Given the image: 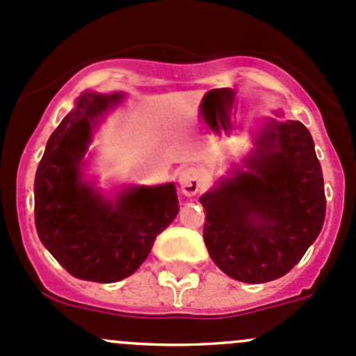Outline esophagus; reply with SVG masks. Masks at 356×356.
<instances>
[{
	"label": "esophagus",
	"instance_id": "1",
	"mask_svg": "<svg viewBox=\"0 0 356 356\" xmlns=\"http://www.w3.org/2000/svg\"><path fill=\"white\" fill-rule=\"evenodd\" d=\"M179 186H181V192L186 197H193L200 188H202V178H200L199 171L193 170V168H181L178 175Z\"/></svg>",
	"mask_w": 356,
	"mask_h": 356
}]
</instances>
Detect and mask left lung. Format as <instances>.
<instances>
[{
	"instance_id": "left-lung-1",
	"label": "left lung",
	"mask_w": 356,
	"mask_h": 356,
	"mask_svg": "<svg viewBox=\"0 0 356 356\" xmlns=\"http://www.w3.org/2000/svg\"><path fill=\"white\" fill-rule=\"evenodd\" d=\"M244 168L199 199L204 242L228 277L263 284L291 272L318 237L325 220L322 168L299 121H270Z\"/></svg>"
}]
</instances>
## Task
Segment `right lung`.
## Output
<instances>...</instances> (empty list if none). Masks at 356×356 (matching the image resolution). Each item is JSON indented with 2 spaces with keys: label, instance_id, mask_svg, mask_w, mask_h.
Wrapping results in <instances>:
<instances>
[{
  "label": "right lung",
  "instance_id": "1",
  "mask_svg": "<svg viewBox=\"0 0 356 356\" xmlns=\"http://www.w3.org/2000/svg\"><path fill=\"white\" fill-rule=\"evenodd\" d=\"M121 98L81 95L51 133L34 179V220L43 245L70 275L100 284L135 273L179 209L175 183L129 186L111 200L83 179L93 129Z\"/></svg>",
  "mask_w": 356,
  "mask_h": 356
}]
</instances>
